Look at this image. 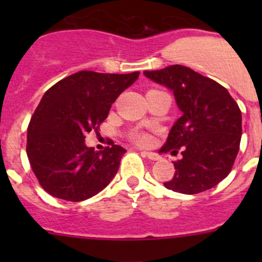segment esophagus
Returning <instances> with one entry per match:
<instances>
[{"instance_id": "1", "label": "esophagus", "mask_w": 262, "mask_h": 262, "mask_svg": "<svg viewBox=\"0 0 262 262\" xmlns=\"http://www.w3.org/2000/svg\"><path fill=\"white\" fill-rule=\"evenodd\" d=\"M142 155H143L144 157H147L148 160H150V161H157L158 158H160V156H158L157 153H155V152H146V150H143V152H142Z\"/></svg>"}]
</instances>
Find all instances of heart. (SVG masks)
<instances>
[{
  "label": "heart",
  "instance_id": "heart-1",
  "mask_svg": "<svg viewBox=\"0 0 262 262\" xmlns=\"http://www.w3.org/2000/svg\"><path fill=\"white\" fill-rule=\"evenodd\" d=\"M129 138L134 142L136 144H139V146H147L150 142V136L146 132H132L129 134Z\"/></svg>",
  "mask_w": 262,
  "mask_h": 262
}]
</instances>
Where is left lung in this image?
I'll return each instance as SVG.
<instances>
[{"instance_id": "1", "label": "left lung", "mask_w": 262, "mask_h": 262, "mask_svg": "<svg viewBox=\"0 0 262 262\" xmlns=\"http://www.w3.org/2000/svg\"><path fill=\"white\" fill-rule=\"evenodd\" d=\"M144 76L173 91L182 116L173 124L162 152L182 158L173 162L175 175L163 182L181 194H198L212 189L231 172L239 149L242 115L226 87L181 64Z\"/></svg>"}]
</instances>
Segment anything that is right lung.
Masks as SVG:
<instances>
[{
	"label": "right lung",
	"instance_id": "1",
	"mask_svg": "<svg viewBox=\"0 0 262 262\" xmlns=\"http://www.w3.org/2000/svg\"><path fill=\"white\" fill-rule=\"evenodd\" d=\"M139 72L115 75L80 71L44 94L28 126L26 153L40 186L68 202L101 191L118 172L125 149L112 143L97 152L84 144L97 132L119 95Z\"/></svg>",
	"mask_w": 262,
	"mask_h": 262
}]
</instances>
